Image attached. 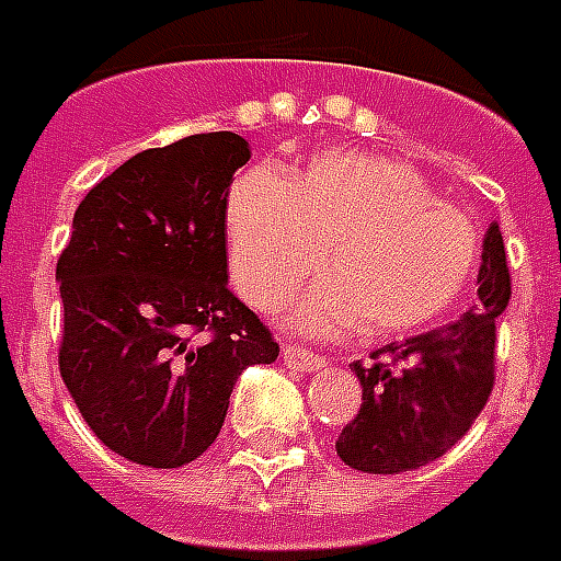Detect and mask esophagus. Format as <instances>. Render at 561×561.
<instances>
[{"label": "esophagus", "instance_id": "34e87169", "mask_svg": "<svg viewBox=\"0 0 561 561\" xmlns=\"http://www.w3.org/2000/svg\"><path fill=\"white\" fill-rule=\"evenodd\" d=\"M282 360H285L290 369H297V373H311V369H320L325 364L317 352L294 346V343H285V346H282Z\"/></svg>", "mask_w": 561, "mask_h": 561}]
</instances>
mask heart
Returning a JSON list of instances; mask_svg holds the SVG:
<instances>
[{
	"instance_id": "heart-1",
	"label": "heart",
	"mask_w": 561,
	"mask_h": 561,
	"mask_svg": "<svg viewBox=\"0 0 561 561\" xmlns=\"http://www.w3.org/2000/svg\"><path fill=\"white\" fill-rule=\"evenodd\" d=\"M229 264L255 308H279L329 250L332 279L290 311L306 334H404L443 323L480 262L478 229L436 201L404 162L332 151L297 183L276 165L250 169L227 201Z\"/></svg>"
}]
</instances>
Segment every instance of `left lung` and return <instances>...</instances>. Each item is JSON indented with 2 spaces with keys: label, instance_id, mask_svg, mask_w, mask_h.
<instances>
[{
  "label": "left lung",
  "instance_id": "1",
  "mask_svg": "<svg viewBox=\"0 0 561 561\" xmlns=\"http://www.w3.org/2000/svg\"><path fill=\"white\" fill-rule=\"evenodd\" d=\"M478 302L448 325L387 343L355 360L364 401L337 436V457L367 474H399L443 457L466 436L495 383V320L513 285L495 220L483 238Z\"/></svg>",
  "mask_w": 561,
  "mask_h": 561
}]
</instances>
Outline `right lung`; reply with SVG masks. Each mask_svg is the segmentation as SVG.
Segmentation results:
<instances>
[{
  "label": "right lung",
  "instance_id": "obj_1",
  "mask_svg": "<svg viewBox=\"0 0 561 561\" xmlns=\"http://www.w3.org/2000/svg\"><path fill=\"white\" fill-rule=\"evenodd\" d=\"M247 160L250 142L229 130L136 153L90 188L57 259L66 390L92 434L139 466L197 460L238 375L279 355L227 288V194Z\"/></svg>",
  "mask_w": 561,
  "mask_h": 561
}]
</instances>
